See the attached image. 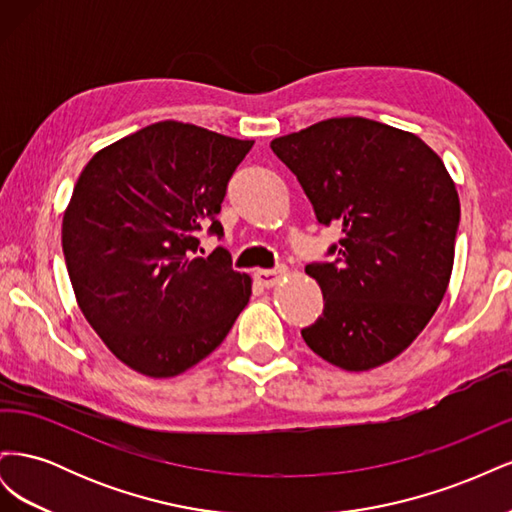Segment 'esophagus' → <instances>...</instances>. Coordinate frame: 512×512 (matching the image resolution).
<instances>
[{
    "label": "esophagus",
    "mask_w": 512,
    "mask_h": 512,
    "mask_svg": "<svg viewBox=\"0 0 512 512\" xmlns=\"http://www.w3.org/2000/svg\"><path fill=\"white\" fill-rule=\"evenodd\" d=\"M254 275H256V280H258L260 286L271 288V286H275L286 275V267L280 265V267H275V269H260Z\"/></svg>",
    "instance_id": "34e87169"
}]
</instances>
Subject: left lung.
<instances>
[{
    "label": "left lung",
    "instance_id": "left-lung-1",
    "mask_svg": "<svg viewBox=\"0 0 512 512\" xmlns=\"http://www.w3.org/2000/svg\"><path fill=\"white\" fill-rule=\"evenodd\" d=\"M324 226L333 262H312L322 316L301 331L324 361L367 371L393 361L442 303L455 260L459 196L440 156L412 132L335 117L271 141Z\"/></svg>",
    "mask_w": 512,
    "mask_h": 512
}]
</instances>
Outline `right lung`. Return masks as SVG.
<instances>
[{"label": "right lung", "mask_w": 512, "mask_h": 512, "mask_svg": "<svg viewBox=\"0 0 512 512\" xmlns=\"http://www.w3.org/2000/svg\"><path fill=\"white\" fill-rule=\"evenodd\" d=\"M254 141L158 121L100 149L74 185L61 224L83 316L121 363L173 378L218 348L250 301V275L218 247L198 256L228 181Z\"/></svg>", "instance_id": "obj_1"}]
</instances>
